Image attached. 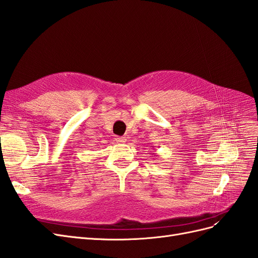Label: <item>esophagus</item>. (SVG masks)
I'll return each instance as SVG.
<instances>
[{
	"instance_id": "obj_1",
	"label": "esophagus",
	"mask_w": 258,
	"mask_h": 258,
	"mask_svg": "<svg viewBox=\"0 0 258 258\" xmlns=\"http://www.w3.org/2000/svg\"><path fill=\"white\" fill-rule=\"evenodd\" d=\"M114 139H115V142L119 143V144H124L125 142H126V138L122 137V136H116Z\"/></svg>"
}]
</instances>
